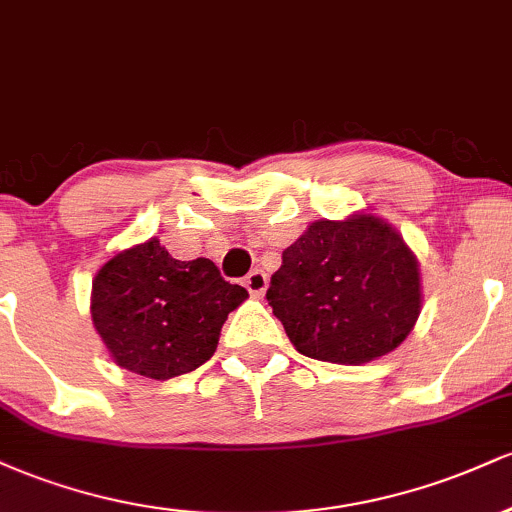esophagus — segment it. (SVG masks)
<instances>
[{"label":"esophagus","instance_id":"1","mask_svg":"<svg viewBox=\"0 0 512 512\" xmlns=\"http://www.w3.org/2000/svg\"><path fill=\"white\" fill-rule=\"evenodd\" d=\"M243 284H245V289L250 291V296L262 298L264 291H267V286H269V279L262 269H255V272H250L248 276H245Z\"/></svg>","mask_w":512,"mask_h":512}]
</instances>
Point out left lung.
<instances>
[{"instance_id":"8db88e82","label":"left lung","mask_w":512,"mask_h":512,"mask_svg":"<svg viewBox=\"0 0 512 512\" xmlns=\"http://www.w3.org/2000/svg\"><path fill=\"white\" fill-rule=\"evenodd\" d=\"M267 301L303 356L368 363L414 330L421 313L419 262L378 216L322 219L284 250Z\"/></svg>"}]
</instances>
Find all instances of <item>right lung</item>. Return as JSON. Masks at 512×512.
Masks as SVG:
<instances>
[{
    "instance_id": "right-lung-1",
    "label": "right lung",
    "mask_w": 512,
    "mask_h": 512,
    "mask_svg": "<svg viewBox=\"0 0 512 512\" xmlns=\"http://www.w3.org/2000/svg\"><path fill=\"white\" fill-rule=\"evenodd\" d=\"M245 298L207 257L180 262L151 238L98 269L91 317L117 366L170 380L214 356L223 322Z\"/></svg>"
}]
</instances>
